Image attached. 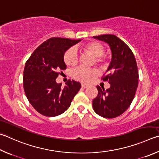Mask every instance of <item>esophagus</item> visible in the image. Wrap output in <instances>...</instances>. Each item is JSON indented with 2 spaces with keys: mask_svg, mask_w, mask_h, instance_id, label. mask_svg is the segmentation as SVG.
<instances>
[{
  "mask_svg": "<svg viewBox=\"0 0 159 159\" xmlns=\"http://www.w3.org/2000/svg\"><path fill=\"white\" fill-rule=\"evenodd\" d=\"M81 87H82L83 88H86L88 87V85L84 84V83H82V84H81Z\"/></svg>",
  "mask_w": 159,
  "mask_h": 159,
  "instance_id": "1",
  "label": "esophagus"
}]
</instances>
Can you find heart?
Listing matches in <instances>:
<instances>
[{
  "mask_svg": "<svg viewBox=\"0 0 159 159\" xmlns=\"http://www.w3.org/2000/svg\"><path fill=\"white\" fill-rule=\"evenodd\" d=\"M85 51L92 54L95 57V62L100 67H105L108 63V57L103 53L104 46L97 41H89L83 45ZM79 60V56L76 48L70 47L64 54V62L68 66L76 65ZM97 74L94 69H89L85 67H79L72 72L75 79L83 83L88 82L92 76Z\"/></svg>",
  "mask_w": 159,
  "mask_h": 159,
  "instance_id": "b5f03b06",
  "label": "heart"
}]
</instances>
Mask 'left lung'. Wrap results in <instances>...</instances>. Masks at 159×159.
I'll return each mask as SVG.
<instances>
[{"instance_id":"obj_1","label":"left lung","mask_w":159,"mask_h":159,"mask_svg":"<svg viewBox=\"0 0 159 159\" xmlns=\"http://www.w3.org/2000/svg\"><path fill=\"white\" fill-rule=\"evenodd\" d=\"M94 38L104 41L112 51V60L102 78L111 87L105 90L97 86L98 94L92 102L96 113L114 118L125 112L131 105L138 84V71L135 56L127 45L114 34H102Z\"/></svg>"}]
</instances>
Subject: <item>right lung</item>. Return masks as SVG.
<instances>
[{
  "label": "right lung",
  "instance_id": "add662e5",
  "mask_svg": "<svg viewBox=\"0 0 159 159\" xmlns=\"http://www.w3.org/2000/svg\"><path fill=\"white\" fill-rule=\"evenodd\" d=\"M80 41L52 37L39 45L25 62L23 76L25 94L40 114L55 117L63 113L81 88L80 83L74 80H68L65 87L56 80L67 68L65 52Z\"/></svg>",
  "mask_w": 159,
  "mask_h": 159
}]
</instances>
